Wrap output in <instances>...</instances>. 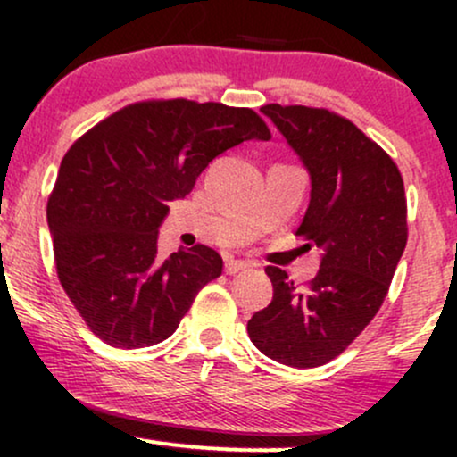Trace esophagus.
Instances as JSON below:
<instances>
[{
	"label": "esophagus",
	"mask_w": 457,
	"mask_h": 457,
	"mask_svg": "<svg viewBox=\"0 0 457 457\" xmlns=\"http://www.w3.org/2000/svg\"><path fill=\"white\" fill-rule=\"evenodd\" d=\"M249 269H251V264L245 260H234V258L225 260V272H228V275H236V272H243Z\"/></svg>",
	"instance_id": "obj_1"
}]
</instances>
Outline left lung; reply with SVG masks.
I'll list each match as a JSON object with an SVG mask.
<instances>
[{"mask_svg": "<svg viewBox=\"0 0 457 457\" xmlns=\"http://www.w3.org/2000/svg\"><path fill=\"white\" fill-rule=\"evenodd\" d=\"M303 161L312 180L298 236L322 249L307 287L269 266V307L246 324L262 354L318 367L361 335L389 292L408 240L403 180L393 159L350 120L303 104L260 109Z\"/></svg>", "mask_w": 457, "mask_h": 457, "instance_id": "obj_1", "label": "left lung"}]
</instances>
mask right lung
<instances>
[{
  "mask_svg": "<svg viewBox=\"0 0 457 457\" xmlns=\"http://www.w3.org/2000/svg\"><path fill=\"white\" fill-rule=\"evenodd\" d=\"M270 130L253 109L221 103L144 101L79 137L62 159L46 221L55 269L94 335L113 348L170 337L223 260L206 245L156 249L167 204L195 187L208 162Z\"/></svg>",
  "mask_w": 457,
  "mask_h": 457,
  "instance_id": "obj_1",
  "label": "right lung"
}]
</instances>
